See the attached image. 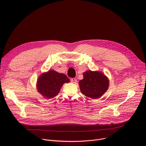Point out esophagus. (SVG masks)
Instances as JSON below:
<instances>
[{
  "instance_id": "obj_1",
  "label": "esophagus",
  "mask_w": 146,
  "mask_h": 146,
  "mask_svg": "<svg viewBox=\"0 0 146 146\" xmlns=\"http://www.w3.org/2000/svg\"><path fill=\"white\" fill-rule=\"evenodd\" d=\"M70 81L72 82V83H76L77 82V80L76 78H72L70 79Z\"/></svg>"
}]
</instances>
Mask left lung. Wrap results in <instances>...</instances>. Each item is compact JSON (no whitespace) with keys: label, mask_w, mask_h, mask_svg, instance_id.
Segmentation results:
<instances>
[{"label":"left lung","mask_w":146,"mask_h":146,"mask_svg":"<svg viewBox=\"0 0 146 146\" xmlns=\"http://www.w3.org/2000/svg\"><path fill=\"white\" fill-rule=\"evenodd\" d=\"M82 80L79 81L81 93L91 99H98L108 90L109 81L108 77L102 72L91 70L83 73Z\"/></svg>","instance_id":"obj_1"}]
</instances>
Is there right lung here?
Here are the masks:
<instances>
[{
	"label": "right lung",
	"instance_id": "add662e5",
	"mask_svg": "<svg viewBox=\"0 0 146 146\" xmlns=\"http://www.w3.org/2000/svg\"><path fill=\"white\" fill-rule=\"evenodd\" d=\"M69 81L70 80L65 74L50 70L38 77L37 89L41 95L51 99L58 95L64 83Z\"/></svg>",
	"mask_w": 146,
	"mask_h": 146
}]
</instances>
